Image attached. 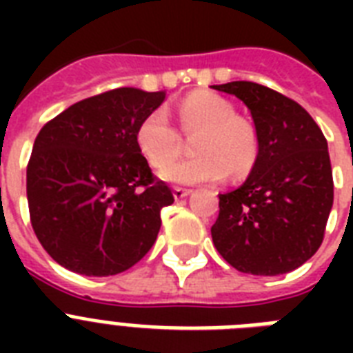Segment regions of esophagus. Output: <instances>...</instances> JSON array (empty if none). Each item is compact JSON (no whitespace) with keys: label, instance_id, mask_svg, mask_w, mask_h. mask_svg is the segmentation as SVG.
Masks as SVG:
<instances>
[{"label":"esophagus","instance_id":"34e87169","mask_svg":"<svg viewBox=\"0 0 353 353\" xmlns=\"http://www.w3.org/2000/svg\"><path fill=\"white\" fill-rule=\"evenodd\" d=\"M188 194H190V190H188V188L174 187V198H176V199H183V198H187Z\"/></svg>","mask_w":353,"mask_h":353}]
</instances>
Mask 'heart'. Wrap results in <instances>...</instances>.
<instances>
[{
	"mask_svg": "<svg viewBox=\"0 0 353 353\" xmlns=\"http://www.w3.org/2000/svg\"><path fill=\"white\" fill-rule=\"evenodd\" d=\"M234 108L227 99L214 93H192L179 104L177 117L185 133L199 135L194 141L196 159L168 166L179 154V135L163 110L148 113L139 122L135 141L163 179L177 185L216 183L225 179L229 170L234 176L245 174L254 163L256 137L245 121L234 117Z\"/></svg>",
	"mask_w": 353,
	"mask_h": 353,
	"instance_id": "obj_1",
	"label": "heart"
}]
</instances>
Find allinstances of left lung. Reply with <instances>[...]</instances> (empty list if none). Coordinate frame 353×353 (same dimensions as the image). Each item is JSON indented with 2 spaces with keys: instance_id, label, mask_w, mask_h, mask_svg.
Wrapping results in <instances>:
<instances>
[{
  "instance_id": "8db88e82",
  "label": "left lung",
  "mask_w": 353,
  "mask_h": 353,
  "mask_svg": "<svg viewBox=\"0 0 353 353\" xmlns=\"http://www.w3.org/2000/svg\"><path fill=\"white\" fill-rule=\"evenodd\" d=\"M212 88L249 108L258 139L245 183L220 194L210 229L214 247L241 273H290L317 252L334 205L326 137L301 104L279 91L245 80Z\"/></svg>"
}]
</instances>
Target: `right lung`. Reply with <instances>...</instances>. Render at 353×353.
Listing matches in <instances>:
<instances>
[{
	"label": "right lung",
	"mask_w": 353,
	"mask_h": 353,
	"mask_svg": "<svg viewBox=\"0 0 353 353\" xmlns=\"http://www.w3.org/2000/svg\"><path fill=\"white\" fill-rule=\"evenodd\" d=\"M165 91L117 88L41 128L27 165L30 223L52 260L85 276L126 271L152 249L174 203L135 141Z\"/></svg>",
	"instance_id": "add662e5"
}]
</instances>
